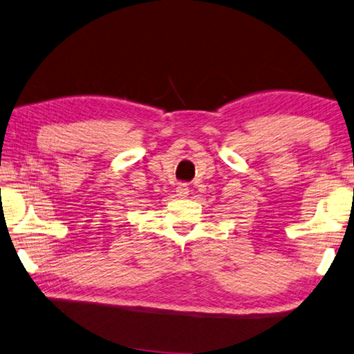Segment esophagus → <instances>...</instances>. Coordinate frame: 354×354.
<instances>
[{
  "label": "esophagus",
  "instance_id": "1",
  "mask_svg": "<svg viewBox=\"0 0 354 354\" xmlns=\"http://www.w3.org/2000/svg\"><path fill=\"white\" fill-rule=\"evenodd\" d=\"M176 195H178V197H181V198L187 197V195H189V187H187L186 183H179L178 184V186H176Z\"/></svg>",
  "mask_w": 354,
  "mask_h": 354
}]
</instances>
